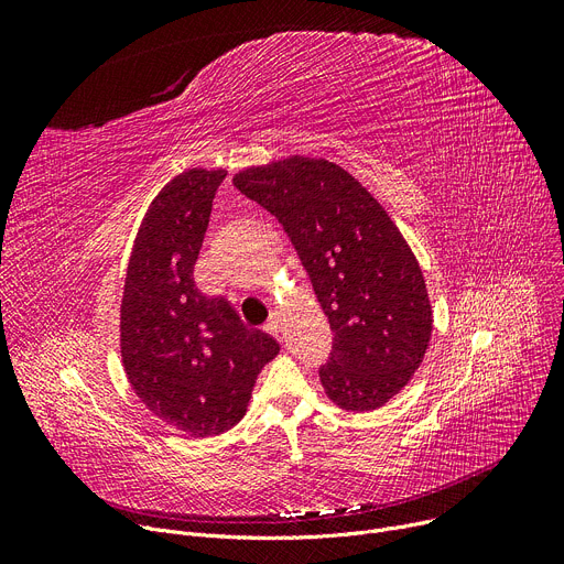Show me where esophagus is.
I'll return each instance as SVG.
<instances>
[{
	"mask_svg": "<svg viewBox=\"0 0 564 564\" xmlns=\"http://www.w3.org/2000/svg\"><path fill=\"white\" fill-rule=\"evenodd\" d=\"M267 332H270V334H274L276 338H279V332H281V317L276 315V313H272L270 315V322H267V327H264Z\"/></svg>",
	"mask_w": 564,
	"mask_h": 564,
	"instance_id": "obj_1",
	"label": "esophagus"
}]
</instances>
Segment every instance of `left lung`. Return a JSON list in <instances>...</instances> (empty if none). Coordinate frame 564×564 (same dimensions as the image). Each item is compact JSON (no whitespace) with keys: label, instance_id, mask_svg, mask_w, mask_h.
Instances as JSON below:
<instances>
[{"label":"left lung","instance_id":"obj_1","mask_svg":"<svg viewBox=\"0 0 564 564\" xmlns=\"http://www.w3.org/2000/svg\"><path fill=\"white\" fill-rule=\"evenodd\" d=\"M232 185L279 219L329 317L324 391L357 413L389 402L425 357L432 306L419 260L387 210L338 164L302 155L251 166Z\"/></svg>","mask_w":564,"mask_h":564}]
</instances>
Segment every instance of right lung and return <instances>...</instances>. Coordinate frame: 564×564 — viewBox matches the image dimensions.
I'll return each instance as SVG.
<instances>
[{"label": "right lung", "mask_w": 564, "mask_h": 564, "mask_svg": "<svg viewBox=\"0 0 564 564\" xmlns=\"http://www.w3.org/2000/svg\"><path fill=\"white\" fill-rule=\"evenodd\" d=\"M226 171L189 169L158 194L139 228L121 304V354L141 402L192 436L242 421L279 343L249 329L226 297H207L194 264Z\"/></svg>", "instance_id": "obj_1"}]
</instances>
